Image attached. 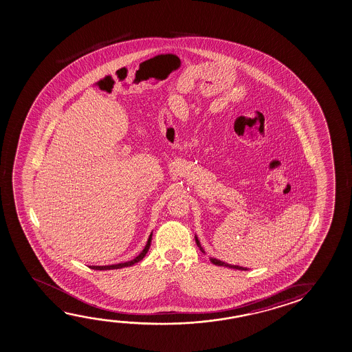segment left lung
Segmentation results:
<instances>
[{"label": "left lung", "instance_id": "obj_1", "mask_svg": "<svg viewBox=\"0 0 352 352\" xmlns=\"http://www.w3.org/2000/svg\"><path fill=\"white\" fill-rule=\"evenodd\" d=\"M195 241L197 243V246H199V249L201 250V252H204L206 254L205 250L204 248L201 246L200 241H199V238H197V235H195ZM210 261H211L213 265H222V267H228V268H233V270H239V271H249V268H246V267H240V265H229V263H226V262H223L221 260H217V258H213V257H210Z\"/></svg>", "mask_w": 352, "mask_h": 352}]
</instances>
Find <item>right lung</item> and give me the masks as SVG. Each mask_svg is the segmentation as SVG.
I'll list each match as a JSON object with an SVG mask.
<instances>
[{
  "mask_svg": "<svg viewBox=\"0 0 352 352\" xmlns=\"http://www.w3.org/2000/svg\"><path fill=\"white\" fill-rule=\"evenodd\" d=\"M151 240L152 233L150 234V236H148V240H147L145 248L141 251L140 254L136 256L134 260L128 261V262H124V263H118V265H90V268H91V270H96V271H107V270H119V268H124V267H130V265H135V263H138L139 261L142 260V258L146 256L147 251H148L150 246H151Z\"/></svg>",
  "mask_w": 352,
  "mask_h": 352,
  "instance_id": "add662e5",
  "label": "right lung"
}]
</instances>
